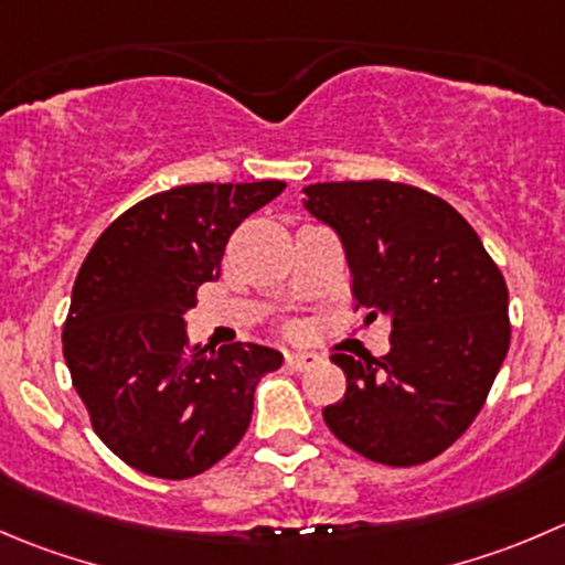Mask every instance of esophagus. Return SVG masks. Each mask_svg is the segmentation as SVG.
Returning a JSON list of instances; mask_svg holds the SVG:
<instances>
[{
	"label": "esophagus",
	"instance_id": "obj_1",
	"mask_svg": "<svg viewBox=\"0 0 565 565\" xmlns=\"http://www.w3.org/2000/svg\"><path fill=\"white\" fill-rule=\"evenodd\" d=\"M317 361H320V359H317L315 353H287V355H284V364H287L289 370H295V372L309 370V366H315Z\"/></svg>",
	"mask_w": 565,
	"mask_h": 565
}]
</instances>
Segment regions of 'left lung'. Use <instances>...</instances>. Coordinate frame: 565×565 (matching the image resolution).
<instances>
[{
    "mask_svg": "<svg viewBox=\"0 0 565 565\" xmlns=\"http://www.w3.org/2000/svg\"><path fill=\"white\" fill-rule=\"evenodd\" d=\"M303 206L339 234L355 309L392 320L381 359L333 353L348 388L322 419L342 445L416 467L475 422L511 344L508 287L475 228L439 195L386 179L303 188Z\"/></svg>",
    "mask_w": 565,
    "mask_h": 565,
    "instance_id": "obj_1",
    "label": "left lung"
}]
</instances>
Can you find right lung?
Returning a JSON list of instances; mask_svg holds the SVG:
<instances>
[{
  "instance_id": "right-lung-1",
  "label": "right lung",
  "mask_w": 565,
  "mask_h": 565,
  "mask_svg": "<svg viewBox=\"0 0 565 565\" xmlns=\"http://www.w3.org/2000/svg\"><path fill=\"white\" fill-rule=\"evenodd\" d=\"M284 182L182 184L126 210L79 267L63 355L98 439L137 472L184 480L239 445L256 383L281 366L265 344H190L184 315L221 278L234 228Z\"/></svg>"
}]
</instances>
